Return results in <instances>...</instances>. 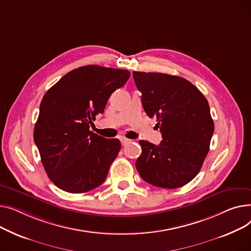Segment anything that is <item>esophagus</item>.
<instances>
[{"label":"esophagus","mask_w":251,"mask_h":251,"mask_svg":"<svg viewBox=\"0 0 251 251\" xmlns=\"http://www.w3.org/2000/svg\"><path fill=\"white\" fill-rule=\"evenodd\" d=\"M120 140H121V143H122L123 146H126V145H127L130 142V140H128V139L125 138V137H122Z\"/></svg>","instance_id":"34e87169"}]
</instances>
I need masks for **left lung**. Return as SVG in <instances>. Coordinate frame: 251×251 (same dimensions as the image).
Segmentation results:
<instances>
[{
  "label": "left lung",
  "instance_id": "obj_1",
  "mask_svg": "<svg viewBox=\"0 0 251 251\" xmlns=\"http://www.w3.org/2000/svg\"><path fill=\"white\" fill-rule=\"evenodd\" d=\"M142 104L156 117L162 134L159 145L140 141L136 162L141 177L163 188H177L193 180L209 152L214 132L208 100L189 81L161 73L132 72Z\"/></svg>",
  "mask_w": 251,
  "mask_h": 251
}]
</instances>
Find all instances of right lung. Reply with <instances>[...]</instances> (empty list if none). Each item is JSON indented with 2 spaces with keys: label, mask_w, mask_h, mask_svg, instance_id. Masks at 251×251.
<instances>
[{
  "label": "right lung",
  "mask_w": 251,
  "mask_h": 251,
  "mask_svg": "<svg viewBox=\"0 0 251 251\" xmlns=\"http://www.w3.org/2000/svg\"><path fill=\"white\" fill-rule=\"evenodd\" d=\"M129 76L126 70L84 66L44 94L33 138L49 178L58 188L82 194L104 182L122 145L94 134L90 126Z\"/></svg>",
  "instance_id": "obj_1"
}]
</instances>
